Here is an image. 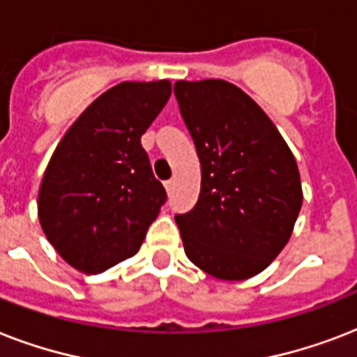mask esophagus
I'll list each match as a JSON object with an SVG mask.
<instances>
[{
    "label": "esophagus",
    "instance_id": "obj_1",
    "mask_svg": "<svg viewBox=\"0 0 357 357\" xmlns=\"http://www.w3.org/2000/svg\"><path fill=\"white\" fill-rule=\"evenodd\" d=\"M165 189H167V192H172L174 179H168V181H165Z\"/></svg>",
    "mask_w": 357,
    "mask_h": 357
}]
</instances>
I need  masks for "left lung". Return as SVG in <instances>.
Instances as JSON below:
<instances>
[{
	"mask_svg": "<svg viewBox=\"0 0 357 357\" xmlns=\"http://www.w3.org/2000/svg\"><path fill=\"white\" fill-rule=\"evenodd\" d=\"M174 94L202 165L196 206L176 215L185 254L218 280H248L293 234L304 198L296 159L265 111L234 83L176 81Z\"/></svg>",
	"mask_w": 357,
	"mask_h": 357,
	"instance_id": "8db88e82",
	"label": "left lung"
}]
</instances>
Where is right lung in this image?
<instances>
[{"label":"right lung","instance_id":"right-lung-1","mask_svg":"<svg viewBox=\"0 0 357 357\" xmlns=\"http://www.w3.org/2000/svg\"><path fill=\"white\" fill-rule=\"evenodd\" d=\"M172 94L168 79L123 81L79 114L47 162L38 220L68 265L98 274L139 252L167 202L140 137Z\"/></svg>","mask_w":357,"mask_h":357}]
</instances>
